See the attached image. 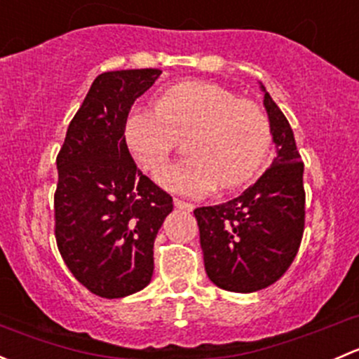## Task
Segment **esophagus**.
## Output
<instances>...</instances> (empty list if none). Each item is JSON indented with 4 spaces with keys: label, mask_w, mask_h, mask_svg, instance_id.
Returning <instances> with one entry per match:
<instances>
[{
    "label": "esophagus",
    "mask_w": 359,
    "mask_h": 359,
    "mask_svg": "<svg viewBox=\"0 0 359 359\" xmlns=\"http://www.w3.org/2000/svg\"><path fill=\"white\" fill-rule=\"evenodd\" d=\"M173 205L180 210H186V212H193V208H194L193 203L184 201V200H180V198H173Z\"/></svg>",
    "instance_id": "34e87169"
}]
</instances>
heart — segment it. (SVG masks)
Listing matches in <instances>:
<instances>
[{
	"label": "heart",
	"instance_id": "obj_1",
	"mask_svg": "<svg viewBox=\"0 0 359 359\" xmlns=\"http://www.w3.org/2000/svg\"><path fill=\"white\" fill-rule=\"evenodd\" d=\"M189 135L191 158L158 175L163 186L182 194L247 186L267 163L273 144L271 121L259 104L208 81L163 90L154 109L135 107L123 125L126 147L147 172L161 168Z\"/></svg>",
	"mask_w": 359,
	"mask_h": 359
}]
</instances>
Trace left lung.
Returning <instances> with one entry per match:
<instances>
[{
	"label": "left lung",
	"mask_w": 359,
	"mask_h": 359,
	"mask_svg": "<svg viewBox=\"0 0 359 359\" xmlns=\"http://www.w3.org/2000/svg\"><path fill=\"white\" fill-rule=\"evenodd\" d=\"M264 106L276 144L273 165L241 196L194 210L205 271L222 290L250 293L276 283L302 241L304 161L290 123L267 92Z\"/></svg>",
	"instance_id": "8db88e82"
}]
</instances>
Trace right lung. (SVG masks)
<instances>
[{
    "label": "right lung",
    "mask_w": 359,
    "mask_h": 359,
    "mask_svg": "<svg viewBox=\"0 0 359 359\" xmlns=\"http://www.w3.org/2000/svg\"><path fill=\"white\" fill-rule=\"evenodd\" d=\"M159 69L102 72L69 123L57 154L55 240L72 276L102 299H121L153 278V247L172 196L137 168L123 137L135 99Z\"/></svg>",
    "instance_id": "1"
}]
</instances>
